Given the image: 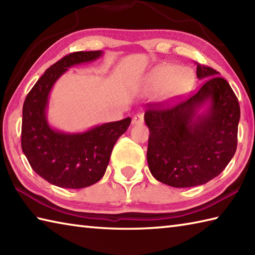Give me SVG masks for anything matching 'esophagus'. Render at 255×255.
Listing matches in <instances>:
<instances>
[{"label": "esophagus", "mask_w": 255, "mask_h": 255, "mask_svg": "<svg viewBox=\"0 0 255 255\" xmlns=\"http://www.w3.org/2000/svg\"><path fill=\"white\" fill-rule=\"evenodd\" d=\"M131 124H132V126H134V125H142L143 124V116H142V115L141 114L136 115V116L132 118Z\"/></svg>", "instance_id": "esophagus-1"}]
</instances>
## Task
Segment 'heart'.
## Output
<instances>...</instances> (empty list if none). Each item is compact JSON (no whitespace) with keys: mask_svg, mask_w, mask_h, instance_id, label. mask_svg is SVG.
<instances>
[{"mask_svg":"<svg viewBox=\"0 0 255 255\" xmlns=\"http://www.w3.org/2000/svg\"><path fill=\"white\" fill-rule=\"evenodd\" d=\"M196 83V75L191 68L179 67L174 64H160L152 68L146 77L150 89L163 88L162 98L172 101L191 91Z\"/></svg>","mask_w":255,"mask_h":255,"instance_id":"b5f03b06","label":"heart"}]
</instances>
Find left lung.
<instances>
[{"mask_svg":"<svg viewBox=\"0 0 255 255\" xmlns=\"http://www.w3.org/2000/svg\"><path fill=\"white\" fill-rule=\"evenodd\" d=\"M197 64L200 89L173 106L147 104V161L152 176L168 186H201L219 176L237 150L240 106L226 79Z\"/></svg>","mask_w":255,"mask_h":255,"instance_id":"obj_1","label":"left lung"}]
</instances>
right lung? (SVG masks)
<instances>
[{"label":"right lung","mask_w":255,"mask_h":255,"mask_svg":"<svg viewBox=\"0 0 255 255\" xmlns=\"http://www.w3.org/2000/svg\"><path fill=\"white\" fill-rule=\"evenodd\" d=\"M102 55V51L66 55L45 71L25 98L22 150L33 170L54 186L81 189L101 180L115 143L131 123L128 117L71 133L52 128L47 122L48 96L57 79L74 65L96 61Z\"/></svg>","instance_id":"obj_1"}]
</instances>
